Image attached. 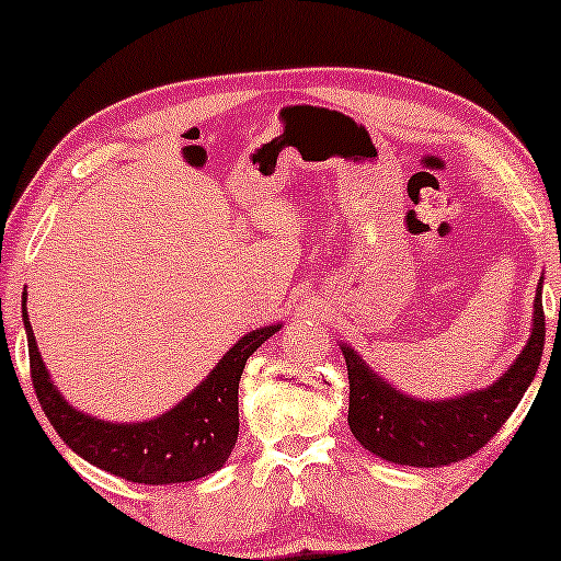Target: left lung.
<instances>
[{"label": "left lung", "instance_id": "8db88e82", "mask_svg": "<svg viewBox=\"0 0 561 561\" xmlns=\"http://www.w3.org/2000/svg\"><path fill=\"white\" fill-rule=\"evenodd\" d=\"M561 312V307H559ZM541 282L534 302V330L514 366L485 391H472L447 401H420L391 389L353 348L343 356L348 366V424L368 453L397 465L442 468L460 462L488 445L518 407L534 381L543 351Z\"/></svg>", "mask_w": 561, "mask_h": 561}]
</instances>
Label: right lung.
<instances>
[{"instance_id":"obj_1","label":"right lung","mask_w":561,"mask_h":561,"mask_svg":"<svg viewBox=\"0 0 561 561\" xmlns=\"http://www.w3.org/2000/svg\"><path fill=\"white\" fill-rule=\"evenodd\" d=\"M22 318L27 330L30 376L37 401L58 437L96 468L145 485L187 483L224 468L239 437V381L243 366L251 353L279 330V325H266L243 335L198 389L168 414L152 422L112 424L76 412L60 397L45 370L25 307Z\"/></svg>"}]
</instances>
